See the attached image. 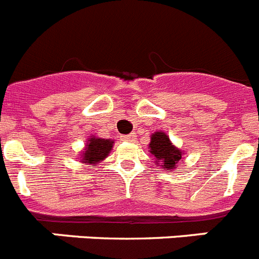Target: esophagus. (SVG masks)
I'll list each match as a JSON object with an SVG mask.
<instances>
[{"label": "esophagus", "mask_w": 259, "mask_h": 259, "mask_svg": "<svg viewBox=\"0 0 259 259\" xmlns=\"http://www.w3.org/2000/svg\"><path fill=\"white\" fill-rule=\"evenodd\" d=\"M122 139L124 141H128V143H134L136 140V134H130V135H124L122 136Z\"/></svg>", "instance_id": "obj_1"}]
</instances>
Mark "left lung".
Here are the masks:
<instances>
[{
  "instance_id": "obj_1",
  "label": "left lung",
  "mask_w": 259,
  "mask_h": 259,
  "mask_svg": "<svg viewBox=\"0 0 259 259\" xmlns=\"http://www.w3.org/2000/svg\"><path fill=\"white\" fill-rule=\"evenodd\" d=\"M150 153L154 157L155 163L168 171L176 168V164L182 159L183 152L172 145L170 137L164 132H154L150 137Z\"/></svg>"
}]
</instances>
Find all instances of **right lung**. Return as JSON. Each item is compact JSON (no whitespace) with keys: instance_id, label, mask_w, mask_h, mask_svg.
<instances>
[{"instance_id":"obj_1","label":"right lung","mask_w":259,"mask_h":259,"mask_svg":"<svg viewBox=\"0 0 259 259\" xmlns=\"http://www.w3.org/2000/svg\"><path fill=\"white\" fill-rule=\"evenodd\" d=\"M113 140L92 136L87 141L85 149H84L83 154H81L80 162L89 163L91 166H95V164L100 163V162L104 161L105 158L109 155V153L113 149Z\"/></svg>"}]
</instances>
